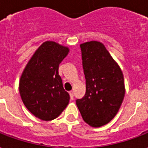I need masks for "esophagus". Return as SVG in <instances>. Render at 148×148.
Listing matches in <instances>:
<instances>
[{
	"label": "esophagus",
	"mask_w": 148,
	"mask_h": 148,
	"mask_svg": "<svg viewBox=\"0 0 148 148\" xmlns=\"http://www.w3.org/2000/svg\"><path fill=\"white\" fill-rule=\"evenodd\" d=\"M69 96H70V99H73V97H74V93H73V91H70V92H69Z\"/></svg>",
	"instance_id": "1"
}]
</instances>
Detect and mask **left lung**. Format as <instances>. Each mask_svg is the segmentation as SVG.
<instances>
[{"mask_svg":"<svg viewBox=\"0 0 148 148\" xmlns=\"http://www.w3.org/2000/svg\"><path fill=\"white\" fill-rule=\"evenodd\" d=\"M80 47L86 90L76 105L87 124L100 127L121 108L125 95L123 74L102 42L90 41Z\"/></svg>","mask_w":148,"mask_h":148,"instance_id":"8db88e82","label":"left lung"}]
</instances>
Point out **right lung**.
Masks as SVG:
<instances>
[{"instance_id": "right-lung-1", "label": "right lung", "mask_w": 148, "mask_h": 148, "mask_svg": "<svg viewBox=\"0 0 148 148\" xmlns=\"http://www.w3.org/2000/svg\"><path fill=\"white\" fill-rule=\"evenodd\" d=\"M69 52L68 47L46 41L31 57L19 81V92L26 108L42 121L58 116L69 103L58 66Z\"/></svg>"}]
</instances>
